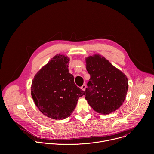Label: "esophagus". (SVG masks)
<instances>
[{
	"instance_id": "1",
	"label": "esophagus",
	"mask_w": 154,
	"mask_h": 154,
	"mask_svg": "<svg viewBox=\"0 0 154 154\" xmlns=\"http://www.w3.org/2000/svg\"><path fill=\"white\" fill-rule=\"evenodd\" d=\"M85 88H86V85H83L81 87V89L83 90V91H85Z\"/></svg>"
}]
</instances>
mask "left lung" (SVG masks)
I'll return each mask as SVG.
<instances>
[{"label":"left lung","mask_w":154,"mask_h":154,"mask_svg":"<svg viewBox=\"0 0 154 154\" xmlns=\"http://www.w3.org/2000/svg\"><path fill=\"white\" fill-rule=\"evenodd\" d=\"M85 62L91 76L85 94L89 105L101 114H109L117 110L127 95V76L100 54L89 56Z\"/></svg>","instance_id":"left-lung-1"}]
</instances>
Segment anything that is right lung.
Wrapping results in <instances>:
<instances>
[{
    "label": "right lung",
    "mask_w": 154,
    "mask_h": 154,
    "mask_svg": "<svg viewBox=\"0 0 154 154\" xmlns=\"http://www.w3.org/2000/svg\"><path fill=\"white\" fill-rule=\"evenodd\" d=\"M69 58L64 54L54 56L34 76L31 84L34 102L44 115L62 120L75 110L78 98L85 92L74 82L69 72Z\"/></svg>",
    "instance_id": "add662e5"
}]
</instances>
